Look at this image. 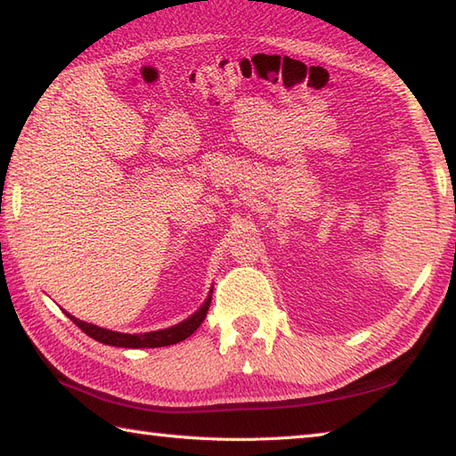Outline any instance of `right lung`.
Returning <instances> with one entry per match:
<instances>
[{"instance_id":"add662e5","label":"right lung","mask_w":456,"mask_h":456,"mask_svg":"<svg viewBox=\"0 0 456 456\" xmlns=\"http://www.w3.org/2000/svg\"><path fill=\"white\" fill-rule=\"evenodd\" d=\"M211 291H214V288L209 289V295L206 297V301L202 303V306L192 314L188 316L186 321L178 322L175 326H168V328H163V330H155V332H143V334H126V332H114V330H109V328H101L97 324H91V322H85V321H79L76 319V316L68 314V319L76 322V326H79L81 330L91 336L93 340H97L101 344H107V346H116V347H163V346H173V344H178L186 340L188 336H192L200 324L204 322L206 314H208V309H209V303H211Z\"/></svg>"}]
</instances>
